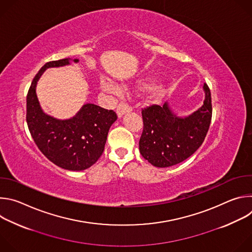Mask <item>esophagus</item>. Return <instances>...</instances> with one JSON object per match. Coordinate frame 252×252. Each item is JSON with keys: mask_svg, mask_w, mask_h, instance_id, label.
<instances>
[{"mask_svg": "<svg viewBox=\"0 0 252 252\" xmlns=\"http://www.w3.org/2000/svg\"><path fill=\"white\" fill-rule=\"evenodd\" d=\"M131 110H132V109H131V107H130L127 103H126V102H120L119 105L117 106V111H116V112H117L118 117L121 118L123 115L131 112Z\"/></svg>", "mask_w": 252, "mask_h": 252, "instance_id": "esophagus-1", "label": "esophagus"}]
</instances>
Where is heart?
<instances>
[{
	"label": "heart",
	"mask_w": 252,
	"mask_h": 252,
	"mask_svg": "<svg viewBox=\"0 0 252 252\" xmlns=\"http://www.w3.org/2000/svg\"><path fill=\"white\" fill-rule=\"evenodd\" d=\"M101 86L104 90L112 92V93H117L118 92V88L110 81H106V80H102L101 81Z\"/></svg>",
	"instance_id": "obj_1"
}]
</instances>
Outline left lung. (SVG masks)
Masks as SVG:
<instances>
[{
	"instance_id": "1",
	"label": "left lung",
	"mask_w": 252,
	"mask_h": 252,
	"mask_svg": "<svg viewBox=\"0 0 252 252\" xmlns=\"http://www.w3.org/2000/svg\"><path fill=\"white\" fill-rule=\"evenodd\" d=\"M203 105L188 118L172 115L167 103L153 104L141 110L143 129L139 138V153L153 165L167 167L186 160L193 155L208 131L212 104L206 84Z\"/></svg>"
}]
</instances>
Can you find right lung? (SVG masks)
Returning a JSON list of instances; mask_svg holds the SVG:
<instances>
[{
  "label": "right lung",
  "mask_w": 252,
  "mask_h": 252,
  "mask_svg": "<svg viewBox=\"0 0 252 252\" xmlns=\"http://www.w3.org/2000/svg\"><path fill=\"white\" fill-rule=\"evenodd\" d=\"M64 64H68V59L49 62L34 76L27 94L26 119L33 141L48 159L64 169L83 170L102 155L107 132L118 116L93 103L85 104L70 120L47 116L39 104L35 86L47 67Z\"/></svg>",
  "instance_id": "obj_1"
}]
</instances>
